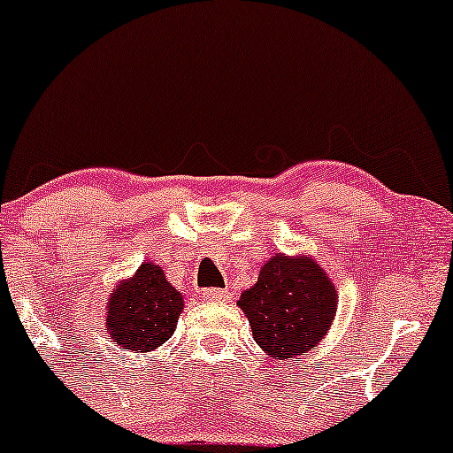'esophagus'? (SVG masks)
<instances>
[{
	"label": "esophagus",
	"instance_id": "1",
	"mask_svg": "<svg viewBox=\"0 0 453 453\" xmlns=\"http://www.w3.org/2000/svg\"><path fill=\"white\" fill-rule=\"evenodd\" d=\"M203 296L207 301H228L231 292L225 290V288H207V290H203Z\"/></svg>",
	"mask_w": 453,
	"mask_h": 453
}]
</instances>
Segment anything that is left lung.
I'll use <instances>...</instances> for the list:
<instances>
[{
	"label": "left lung",
	"instance_id": "1",
	"mask_svg": "<svg viewBox=\"0 0 453 453\" xmlns=\"http://www.w3.org/2000/svg\"><path fill=\"white\" fill-rule=\"evenodd\" d=\"M255 342L274 360L305 356L323 340L335 316V288L310 257L274 255L257 283L242 295Z\"/></svg>",
	"mask_w": 453,
	"mask_h": 453
}]
</instances>
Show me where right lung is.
Returning a JSON list of instances; mask_svg holds the SVG:
<instances>
[{
  "label": "right lung",
  "mask_w": 453,
  "mask_h": 453,
  "mask_svg": "<svg viewBox=\"0 0 453 453\" xmlns=\"http://www.w3.org/2000/svg\"><path fill=\"white\" fill-rule=\"evenodd\" d=\"M180 311V292L170 286L157 264L146 261L130 281L113 292L106 327L115 344L134 353H148L172 338Z\"/></svg>",
  "instance_id": "obj_1"
}]
</instances>
